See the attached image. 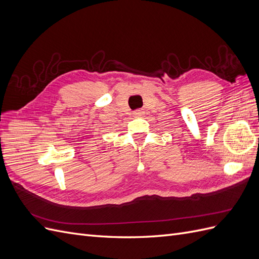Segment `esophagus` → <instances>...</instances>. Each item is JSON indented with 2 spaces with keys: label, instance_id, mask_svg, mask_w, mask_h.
Segmentation results:
<instances>
[{
  "label": "esophagus",
  "instance_id": "esophagus-1",
  "mask_svg": "<svg viewBox=\"0 0 259 259\" xmlns=\"http://www.w3.org/2000/svg\"><path fill=\"white\" fill-rule=\"evenodd\" d=\"M144 113L145 112L143 110H136V111H134V113H133V114H134V116H143Z\"/></svg>",
  "mask_w": 259,
  "mask_h": 259
}]
</instances>
